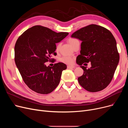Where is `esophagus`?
I'll return each mask as SVG.
<instances>
[{
	"label": "esophagus",
	"mask_w": 128,
	"mask_h": 128,
	"mask_svg": "<svg viewBox=\"0 0 128 128\" xmlns=\"http://www.w3.org/2000/svg\"><path fill=\"white\" fill-rule=\"evenodd\" d=\"M74 68V66H72V65H68V69H72Z\"/></svg>",
	"instance_id": "34e87169"
}]
</instances>
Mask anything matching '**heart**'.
Returning <instances> with one entry per match:
<instances>
[{"label":"heart","instance_id":"heart-1","mask_svg":"<svg viewBox=\"0 0 128 128\" xmlns=\"http://www.w3.org/2000/svg\"><path fill=\"white\" fill-rule=\"evenodd\" d=\"M68 42L70 44L72 47L77 42H78V40L75 38H70L68 40ZM60 46V44H58L56 46V51H58L59 50ZM60 60H61V61L63 63L66 64H68V65L72 64V63L74 62L73 58L72 57L68 56H63V57H62Z\"/></svg>","mask_w":128,"mask_h":128}]
</instances>
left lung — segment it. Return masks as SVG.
<instances>
[{"label": "left lung", "mask_w": 128, "mask_h": 128, "mask_svg": "<svg viewBox=\"0 0 128 128\" xmlns=\"http://www.w3.org/2000/svg\"><path fill=\"white\" fill-rule=\"evenodd\" d=\"M71 37L82 42L80 54L76 58L77 64L84 70V74L78 78L79 84L91 92L104 89L111 82L119 61L116 41L112 32L101 26L91 24ZM89 62L90 68L82 66Z\"/></svg>", "instance_id": "obj_1"}]
</instances>
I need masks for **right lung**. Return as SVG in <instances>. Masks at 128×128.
I'll use <instances>...</instances> for the list:
<instances>
[{"label":"right lung","mask_w":128,"mask_h":128,"mask_svg":"<svg viewBox=\"0 0 128 128\" xmlns=\"http://www.w3.org/2000/svg\"><path fill=\"white\" fill-rule=\"evenodd\" d=\"M68 32H56L40 25L32 26L18 39L14 46V60L23 81L28 88L38 93L46 94L54 90L67 66L58 63L52 67L45 65L56 55V43Z\"/></svg>","instance_id":"1"}]
</instances>
